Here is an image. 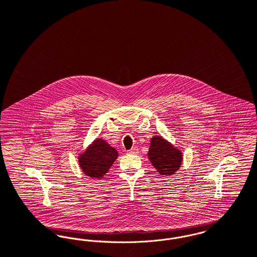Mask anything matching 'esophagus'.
Masks as SVG:
<instances>
[{
	"label": "esophagus",
	"mask_w": 257,
	"mask_h": 257,
	"mask_svg": "<svg viewBox=\"0 0 257 257\" xmlns=\"http://www.w3.org/2000/svg\"><path fill=\"white\" fill-rule=\"evenodd\" d=\"M128 153H130V154H138L139 153V150H138V148H132L130 151H128Z\"/></svg>",
	"instance_id": "1"
}]
</instances>
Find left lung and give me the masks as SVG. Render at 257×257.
Returning a JSON list of instances; mask_svg holds the SVG:
<instances>
[{
  "label": "left lung",
  "mask_w": 257,
  "mask_h": 257,
  "mask_svg": "<svg viewBox=\"0 0 257 257\" xmlns=\"http://www.w3.org/2000/svg\"><path fill=\"white\" fill-rule=\"evenodd\" d=\"M148 156L152 166L164 177L174 175L183 159L181 151L161 136L151 138Z\"/></svg>",
  "instance_id": "8db88e82"
}]
</instances>
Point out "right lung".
<instances>
[{"mask_svg": "<svg viewBox=\"0 0 257 257\" xmlns=\"http://www.w3.org/2000/svg\"><path fill=\"white\" fill-rule=\"evenodd\" d=\"M118 152L102 138L95 139L84 151L78 154V165L90 179H102L113 162Z\"/></svg>", "mask_w": 257, "mask_h": 257, "instance_id": "obj_1", "label": "right lung"}]
</instances>
